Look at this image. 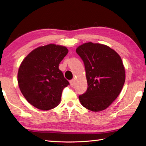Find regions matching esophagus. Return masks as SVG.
I'll return each instance as SVG.
<instances>
[{"instance_id": "esophagus-1", "label": "esophagus", "mask_w": 146, "mask_h": 146, "mask_svg": "<svg viewBox=\"0 0 146 146\" xmlns=\"http://www.w3.org/2000/svg\"><path fill=\"white\" fill-rule=\"evenodd\" d=\"M70 85H71V87H73V86H74V84H75V80H71L70 81Z\"/></svg>"}]
</instances>
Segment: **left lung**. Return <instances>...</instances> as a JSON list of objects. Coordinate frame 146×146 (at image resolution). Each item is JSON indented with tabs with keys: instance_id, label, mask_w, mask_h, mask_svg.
Segmentation results:
<instances>
[{
	"instance_id": "left-lung-1",
	"label": "left lung",
	"mask_w": 146,
	"mask_h": 146,
	"mask_svg": "<svg viewBox=\"0 0 146 146\" xmlns=\"http://www.w3.org/2000/svg\"><path fill=\"white\" fill-rule=\"evenodd\" d=\"M76 52L84 63L88 89L78 97L84 107L92 111L106 110L122 90L125 73L122 59L114 49L98 43L79 46Z\"/></svg>"
}]
</instances>
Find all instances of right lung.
<instances>
[{"label": "right lung", "mask_w": 146, "mask_h": 146, "mask_svg": "<svg viewBox=\"0 0 146 146\" xmlns=\"http://www.w3.org/2000/svg\"><path fill=\"white\" fill-rule=\"evenodd\" d=\"M68 53L66 47L49 44L33 49L22 62L17 75L19 86L34 107L47 111L59 104L63 89L70 84L58 69Z\"/></svg>", "instance_id": "1"}]
</instances>
